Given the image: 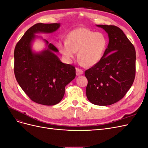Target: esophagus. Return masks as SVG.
<instances>
[{"label": "esophagus", "mask_w": 148, "mask_h": 148, "mask_svg": "<svg viewBox=\"0 0 148 148\" xmlns=\"http://www.w3.org/2000/svg\"><path fill=\"white\" fill-rule=\"evenodd\" d=\"M76 74H77V76L79 75H81L82 74H83V71L81 69H76Z\"/></svg>", "instance_id": "obj_1"}]
</instances>
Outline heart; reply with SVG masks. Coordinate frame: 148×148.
Instances as JSON below:
<instances>
[{
    "label": "heart",
    "mask_w": 148,
    "mask_h": 148,
    "mask_svg": "<svg viewBox=\"0 0 148 148\" xmlns=\"http://www.w3.org/2000/svg\"><path fill=\"white\" fill-rule=\"evenodd\" d=\"M107 46L106 36L85 28L71 31L67 40L58 42L57 47L65 59L70 61L78 51V59L81 64L92 66L102 59Z\"/></svg>",
    "instance_id": "1"
}]
</instances>
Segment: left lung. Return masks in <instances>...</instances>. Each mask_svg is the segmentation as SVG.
I'll list each match as a JSON object with an SVG mask.
<instances>
[{"instance_id": "1", "label": "left lung", "mask_w": 148, "mask_h": 148, "mask_svg": "<svg viewBox=\"0 0 148 148\" xmlns=\"http://www.w3.org/2000/svg\"><path fill=\"white\" fill-rule=\"evenodd\" d=\"M108 34L107 48L102 59L85 71L86 95L97 106H109L126 95L135 77L136 52L132 42L117 26L97 25Z\"/></svg>"}]
</instances>
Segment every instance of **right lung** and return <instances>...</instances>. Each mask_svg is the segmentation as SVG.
Instances as JSON below:
<instances>
[{"mask_svg": "<svg viewBox=\"0 0 148 148\" xmlns=\"http://www.w3.org/2000/svg\"><path fill=\"white\" fill-rule=\"evenodd\" d=\"M60 23H37L26 31L14 51V73L21 89L38 104L53 106L59 103L65 88L75 78V66L64 64L56 54L59 50L45 39L46 48L41 52L33 50L37 33H52Z\"/></svg>", "mask_w": 148, "mask_h": 148, "instance_id": "right-lung-1", "label": "right lung"}]
</instances>
